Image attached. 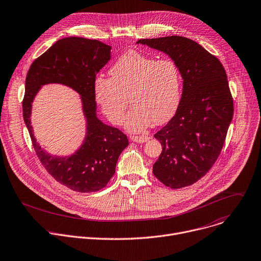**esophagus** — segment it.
<instances>
[{
  "label": "esophagus",
  "instance_id": "34e87169",
  "mask_svg": "<svg viewBox=\"0 0 261 261\" xmlns=\"http://www.w3.org/2000/svg\"><path fill=\"white\" fill-rule=\"evenodd\" d=\"M132 141H134V143H147V141L150 139L149 136H131L130 137Z\"/></svg>",
  "mask_w": 261,
  "mask_h": 261
}]
</instances>
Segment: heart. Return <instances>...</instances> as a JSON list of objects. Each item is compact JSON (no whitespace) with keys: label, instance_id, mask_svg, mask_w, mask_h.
Returning <instances> with one entry per match:
<instances>
[{"label":"heart","instance_id":"heart-1","mask_svg":"<svg viewBox=\"0 0 261 261\" xmlns=\"http://www.w3.org/2000/svg\"><path fill=\"white\" fill-rule=\"evenodd\" d=\"M111 78L100 76L93 83L94 97L108 120L121 124L130 101L133 107L124 127L143 132L153 123L168 122L181 100L182 78L177 63L170 58L156 59L131 50L110 68Z\"/></svg>","mask_w":261,"mask_h":261}]
</instances>
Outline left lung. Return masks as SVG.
Wrapping results in <instances>:
<instances>
[{"mask_svg": "<svg viewBox=\"0 0 261 261\" xmlns=\"http://www.w3.org/2000/svg\"><path fill=\"white\" fill-rule=\"evenodd\" d=\"M174 60L183 79L180 104L154 137L162 152L154 176L171 188L200 180L217 161L233 117V99L225 68L198 42L183 36L139 39Z\"/></svg>", "mask_w": 261, "mask_h": 261, "instance_id": "left-lung-1", "label": "left lung"}]
</instances>
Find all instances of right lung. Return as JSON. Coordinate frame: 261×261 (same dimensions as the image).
Returning a JSON list of instances; mask_svg holds the SVG:
<instances>
[{"instance_id": "1", "label": "right lung", "mask_w": 261, "mask_h": 261, "mask_svg": "<svg viewBox=\"0 0 261 261\" xmlns=\"http://www.w3.org/2000/svg\"><path fill=\"white\" fill-rule=\"evenodd\" d=\"M110 45L97 39L65 37L33 61L26 77L22 115L36 155L57 182L79 193L104 188L115 173L118 157L129 145L122 131L104 124L97 116L93 83L100 69L110 60ZM50 83L68 86L80 93L87 120L83 145L65 158L51 155L42 149L31 126L34 98L42 85Z\"/></svg>"}]
</instances>
